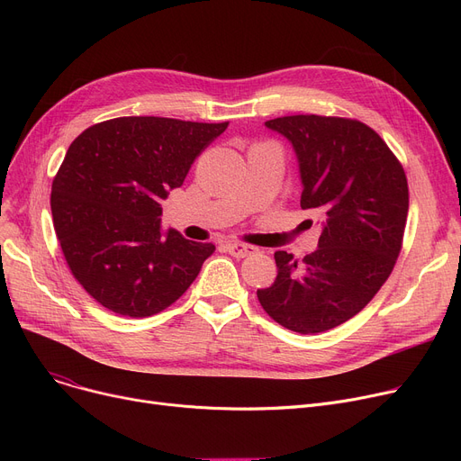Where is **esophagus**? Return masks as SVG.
Here are the masks:
<instances>
[{
	"mask_svg": "<svg viewBox=\"0 0 461 461\" xmlns=\"http://www.w3.org/2000/svg\"><path fill=\"white\" fill-rule=\"evenodd\" d=\"M224 249H226V252H230L235 258H247V256H252L258 252L256 247L245 245V243H226Z\"/></svg>",
	"mask_w": 461,
	"mask_h": 461,
	"instance_id": "1",
	"label": "esophagus"
}]
</instances>
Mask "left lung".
Masks as SVG:
<instances>
[{
	"mask_svg": "<svg viewBox=\"0 0 461 461\" xmlns=\"http://www.w3.org/2000/svg\"><path fill=\"white\" fill-rule=\"evenodd\" d=\"M265 127L294 145L301 207L321 216L318 249L301 261L275 252V284L258 289L263 310L282 327L313 334L346 323L394 269L409 209L400 160L357 119L285 115Z\"/></svg>",
	"mask_w": 461,
	"mask_h": 461,
	"instance_id": "obj_1",
	"label": "left lung"
}]
</instances>
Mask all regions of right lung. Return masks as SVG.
Here are the masks:
<instances>
[{"label":"right lung","instance_id":"right-lung-1","mask_svg":"<svg viewBox=\"0 0 461 461\" xmlns=\"http://www.w3.org/2000/svg\"><path fill=\"white\" fill-rule=\"evenodd\" d=\"M228 129L169 117H115L86 129L52 183V216L68 269L104 308L148 318L196 280L211 243L162 231L160 202Z\"/></svg>","mask_w":461,"mask_h":461}]
</instances>
